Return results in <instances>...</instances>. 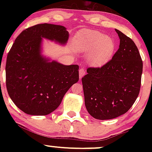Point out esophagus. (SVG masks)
Instances as JSON below:
<instances>
[{
	"instance_id": "esophagus-1",
	"label": "esophagus",
	"mask_w": 152,
	"mask_h": 152,
	"mask_svg": "<svg viewBox=\"0 0 152 152\" xmlns=\"http://www.w3.org/2000/svg\"><path fill=\"white\" fill-rule=\"evenodd\" d=\"M84 74H85L84 69H80V70H79V77L82 78L83 76H84Z\"/></svg>"
}]
</instances>
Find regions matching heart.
<instances>
[{"mask_svg": "<svg viewBox=\"0 0 152 152\" xmlns=\"http://www.w3.org/2000/svg\"><path fill=\"white\" fill-rule=\"evenodd\" d=\"M74 48L79 52H88L86 61L94 67L109 62L114 56L116 43L111 36L95 30H84L74 41Z\"/></svg>", "mask_w": 152, "mask_h": 152, "instance_id": "heart-1", "label": "heart"}]
</instances>
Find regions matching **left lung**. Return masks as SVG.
<instances>
[{"mask_svg": "<svg viewBox=\"0 0 152 152\" xmlns=\"http://www.w3.org/2000/svg\"><path fill=\"white\" fill-rule=\"evenodd\" d=\"M119 48L101 68H88L82 78L85 106L94 118L112 119L126 113L140 91L143 63L135 43L115 29Z\"/></svg>", "mask_w": 152, "mask_h": 152, "instance_id": "obj_1", "label": "left lung"}]
</instances>
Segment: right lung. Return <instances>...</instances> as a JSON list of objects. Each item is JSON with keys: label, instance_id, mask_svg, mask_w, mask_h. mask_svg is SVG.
<instances>
[{"label": "right lung", "instance_id": "right-lung-1", "mask_svg": "<svg viewBox=\"0 0 152 152\" xmlns=\"http://www.w3.org/2000/svg\"><path fill=\"white\" fill-rule=\"evenodd\" d=\"M69 34L64 26L38 24L22 31L8 52L6 88L15 106L26 114H49L79 79L78 66H66L42 54L43 38L66 45Z\"/></svg>", "mask_w": 152, "mask_h": 152}]
</instances>
